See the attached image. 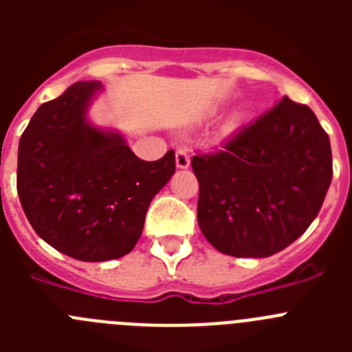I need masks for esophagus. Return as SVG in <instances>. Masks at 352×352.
Here are the masks:
<instances>
[{"label": "esophagus", "mask_w": 352, "mask_h": 352, "mask_svg": "<svg viewBox=\"0 0 352 352\" xmlns=\"http://www.w3.org/2000/svg\"><path fill=\"white\" fill-rule=\"evenodd\" d=\"M190 166V157L186 153V149H178L176 151V167L178 169H186Z\"/></svg>", "instance_id": "obj_1"}]
</instances>
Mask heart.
<instances>
[{
	"label": "heart",
	"mask_w": 352,
	"mask_h": 352,
	"mask_svg": "<svg viewBox=\"0 0 352 352\" xmlns=\"http://www.w3.org/2000/svg\"><path fill=\"white\" fill-rule=\"evenodd\" d=\"M238 125H239V116H232L231 120L227 121L226 130H227V132H231V130H234Z\"/></svg>",
	"instance_id": "obj_1"
}]
</instances>
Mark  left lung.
I'll use <instances>...</instances> for the list:
<instances>
[{
	"label": "left lung",
	"instance_id": "1",
	"mask_svg": "<svg viewBox=\"0 0 352 352\" xmlns=\"http://www.w3.org/2000/svg\"><path fill=\"white\" fill-rule=\"evenodd\" d=\"M192 169L204 238L227 256L270 257L314 222L333 162L312 109L284 96L223 149L192 158Z\"/></svg>",
	"mask_w": 352,
	"mask_h": 352
}]
</instances>
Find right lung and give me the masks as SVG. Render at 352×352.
<instances>
[{
  "label": "right lung",
  "instance_id": "add662e5",
  "mask_svg": "<svg viewBox=\"0 0 352 352\" xmlns=\"http://www.w3.org/2000/svg\"><path fill=\"white\" fill-rule=\"evenodd\" d=\"M100 82L80 80L40 105L19 141L17 194L36 234L88 263L126 256L151 199L176 170L174 151L146 162L113 130L88 121Z\"/></svg>",
  "mask_w": 352,
  "mask_h": 352
}]
</instances>
